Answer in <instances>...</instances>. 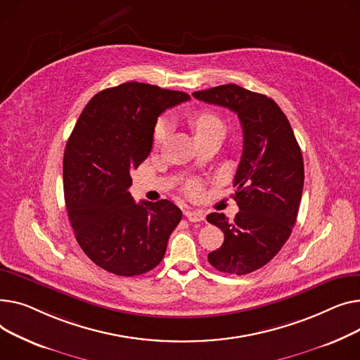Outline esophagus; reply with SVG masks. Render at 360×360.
I'll use <instances>...</instances> for the list:
<instances>
[{
    "label": "esophagus",
    "mask_w": 360,
    "mask_h": 360,
    "mask_svg": "<svg viewBox=\"0 0 360 360\" xmlns=\"http://www.w3.org/2000/svg\"><path fill=\"white\" fill-rule=\"evenodd\" d=\"M184 215L190 222H200L205 219V215L200 212V210H186Z\"/></svg>",
    "instance_id": "esophagus-1"
}]
</instances>
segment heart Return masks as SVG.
I'll use <instances>...</instances> for the list:
<instances>
[{
  "label": "heart",
  "instance_id": "obj_1",
  "mask_svg": "<svg viewBox=\"0 0 360 360\" xmlns=\"http://www.w3.org/2000/svg\"><path fill=\"white\" fill-rule=\"evenodd\" d=\"M190 124H192V128L196 135L206 134V132L214 131L217 128H224L222 119L217 113L209 112V110L195 112L192 116H190ZM167 128H168V123L165 119H160L157 122L155 128H154V134H153V139H154L155 145H158L164 141V138L167 135ZM188 188L192 193H196L199 190V184L196 181H193L188 184Z\"/></svg>",
  "mask_w": 360,
  "mask_h": 360
}]
</instances>
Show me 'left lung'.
I'll list each match as a JSON object with an SVG mask.
<instances>
[{"mask_svg":"<svg viewBox=\"0 0 360 360\" xmlns=\"http://www.w3.org/2000/svg\"><path fill=\"white\" fill-rule=\"evenodd\" d=\"M200 101L237 113L244 134L243 155L234 177V221L209 214L207 222L224 232V244L207 255L209 263L228 274H247L278 255L297 222L304 160L290 123L276 101L237 84L195 91Z\"/></svg>","mask_w":360,"mask_h":360,"instance_id":"obj_1","label":"left lung"}]
</instances>
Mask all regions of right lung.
<instances>
[{
    "label": "right lung",
    "mask_w": 360,
    "mask_h": 360,
    "mask_svg": "<svg viewBox=\"0 0 360 360\" xmlns=\"http://www.w3.org/2000/svg\"><path fill=\"white\" fill-rule=\"evenodd\" d=\"M190 100L183 91L124 82L97 93L63 154V195L75 238L89 259L117 276L158 266L181 210L170 200L136 203L131 172L148 158L158 116Z\"/></svg>",
    "instance_id": "add662e5"
}]
</instances>
